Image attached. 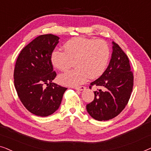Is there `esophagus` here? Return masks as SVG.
Returning <instances> with one entry per match:
<instances>
[{"instance_id":"34e87169","label":"esophagus","mask_w":151,"mask_h":151,"mask_svg":"<svg viewBox=\"0 0 151 151\" xmlns=\"http://www.w3.org/2000/svg\"><path fill=\"white\" fill-rule=\"evenodd\" d=\"M74 88H75L76 90H78V91H82L85 88V87L83 86H78V87H75Z\"/></svg>"}]
</instances>
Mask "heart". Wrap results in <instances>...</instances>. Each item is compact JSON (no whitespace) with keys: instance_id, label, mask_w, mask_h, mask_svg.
Returning <instances> with one entry per match:
<instances>
[{"instance_id":"1","label":"heart","mask_w":151,"mask_h":151,"mask_svg":"<svg viewBox=\"0 0 151 151\" xmlns=\"http://www.w3.org/2000/svg\"><path fill=\"white\" fill-rule=\"evenodd\" d=\"M64 51L54 50L51 62L53 67L65 71L74 62L75 69L59 76V81L66 86H77L88 78H96L104 73L110 57V49L105 41L76 37L63 45Z\"/></svg>"}]
</instances>
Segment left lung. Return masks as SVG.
<instances>
[{
	"instance_id": "obj_1",
	"label": "left lung",
	"mask_w": 151,
	"mask_h": 151,
	"mask_svg": "<svg viewBox=\"0 0 151 151\" xmlns=\"http://www.w3.org/2000/svg\"><path fill=\"white\" fill-rule=\"evenodd\" d=\"M113 52L107 69L98 79L91 83L102 89L94 91L93 102L86 111L98 121L113 119L120 113L129 102L133 86V74L129 60L120 47L113 42Z\"/></svg>"
}]
</instances>
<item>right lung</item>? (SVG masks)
Here are the masks:
<instances>
[{
    "label": "right lung",
    "instance_id": "1",
    "mask_svg": "<svg viewBox=\"0 0 151 151\" xmlns=\"http://www.w3.org/2000/svg\"><path fill=\"white\" fill-rule=\"evenodd\" d=\"M59 37L39 36L24 47L14 68V86L24 107L33 114L46 117L58 109L67 88L52 81L56 76L51 55Z\"/></svg>",
    "mask_w": 151,
    "mask_h": 151
}]
</instances>
